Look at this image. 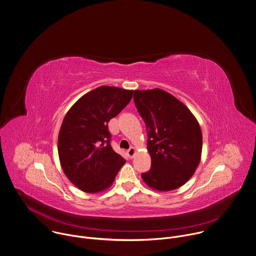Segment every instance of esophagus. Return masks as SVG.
Instances as JSON below:
<instances>
[{
	"label": "esophagus",
	"instance_id": "esophagus-1",
	"mask_svg": "<svg viewBox=\"0 0 256 256\" xmlns=\"http://www.w3.org/2000/svg\"><path fill=\"white\" fill-rule=\"evenodd\" d=\"M134 152H136V148H134V146H132V148H130L128 150H126V154H128V156L132 158V156H134Z\"/></svg>",
	"mask_w": 256,
	"mask_h": 256
}]
</instances>
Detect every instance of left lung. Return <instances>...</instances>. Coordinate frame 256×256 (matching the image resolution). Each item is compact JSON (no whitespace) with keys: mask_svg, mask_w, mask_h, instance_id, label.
I'll return each mask as SVG.
<instances>
[{"mask_svg":"<svg viewBox=\"0 0 256 256\" xmlns=\"http://www.w3.org/2000/svg\"><path fill=\"white\" fill-rule=\"evenodd\" d=\"M134 100L148 132L150 171L144 183L158 191L183 186L195 173L201 160L202 132L189 108L160 88L134 90Z\"/></svg>","mask_w":256,"mask_h":256,"instance_id":"1","label":"left lung"}]
</instances>
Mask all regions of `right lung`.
Segmentation results:
<instances>
[{"label":"right lung","instance_id":"1","mask_svg":"<svg viewBox=\"0 0 256 256\" xmlns=\"http://www.w3.org/2000/svg\"><path fill=\"white\" fill-rule=\"evenodd\" d=\"M132 90L100 86L80 98L66 114L58 154L66 177L78 189L98 193L112 186L126 160L110 146L108 124L130 102Z\"/></svg>","mask_w":256,"mask_h":256}]
</instances>
